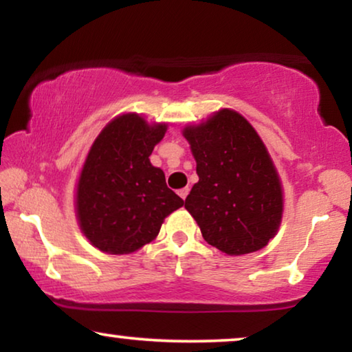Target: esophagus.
<instances>
[{
  "label": "esophagus",
  "instance_id": "1",
  "mask_svg": "<svg viewBox=\"0 0 352 352\" xmlns=\"http://www.w3.org/2000/svg\"><path fill=\"white\" fill-rule=\"evenodd\" d=\"M177 194H179V197H181L182 200H186L187 194H189V187H184V189H181L179 192H177Z\"/></svg>",
  "mask_w": 352,
  "mask_h": 352
}]
</instances>
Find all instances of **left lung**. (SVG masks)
Listing matches in <instances>:
<instances>
[{
  "mask_svg": "<svg viewBox=\"0 0 352 352\" xmlns=\"http://www.w3.org/2000/svg\"><path fill=\"white\" fill-rule=\"evenodd\" d=\"M182 134L199 175L184 206L204 239L230 256L266 247L280 226L283 195L254 128L240 113L223 109Z\"/></svg>",
  "mask_w": 352,
  "mask_h": 352,
  "instance_id": "1",
  "label": "left lung"
}]
</instances>
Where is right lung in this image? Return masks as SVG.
<instances>
[{
  "label": "right lung",
  "mask_w": 352,
  "mask_h": 352,
  "mask_svg": "<svg viewBox=\"0 0 352 352\" xmlns=\"http://www.w3.org/2000/svg\"><path fill=\"white\" fill-rule=\"evenodd\" d=\"M166 124L124 113L105 126L86 157L76 186V218L91 245L126 254L152 242L163 219L184 200L148 160Z\"/></svg>",
  "instance_id": "right-lung-1"
}]
</instances>
